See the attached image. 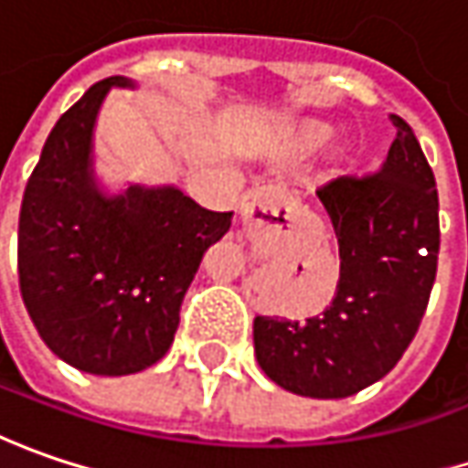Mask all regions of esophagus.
<instances>
[{
  "label": "esophagus",
  "mask_w": 468,
  "mask_h": 468,
  "mask_svg": "<svg viewBox=\"0 0 468 468\" xmlns=\"http://www.w3.org/2000/svg\"><path fill=\"white\" fill-rule=\"evenodd\" d=\"M288 204H291V194L277 186H256L240 201V219H243V230L249 235H264L280 228L277 222L288 217Z\"/></svg>",
  "instance_id": "obj_1"
}]
</instances>
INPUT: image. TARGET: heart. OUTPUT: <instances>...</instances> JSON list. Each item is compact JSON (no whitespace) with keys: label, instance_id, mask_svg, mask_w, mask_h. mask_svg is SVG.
<instances>
[{"label":"heart","instance_id":"heart-1","mask_svg":"<svg viewBox=\"0 0 468 468\" xmlns=\"http://www.w3.org/2000/svg\"><path fill=\"white\" fill-rule=\"evenodd\" d=\"M330 138H333V128H330V125H322V122H309V125L298 128V133H295V144H298V149H303V152H316V149H322Z\"/></svg>","mask_w":468,"mask_h":468}]
</instances>
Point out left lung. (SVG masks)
<instances>
[{"label": "left lung", "instance_id": "obj_1", "mask_svg": "<svg viewBox=\"0 0 468 468\" xmlns=\"http://www.w3.org/2000/svg\"><path fill=\"white\" fill-rule=\"evenodd\" d=\"M367 177H335L316 196L340 246L335 298L309 319L256 316L254 354L274 385L306 398H348L382 379L424 316L437 272L432 167L406 120Z\"/></svg>", "mask_w": 468, "mask_h": 468}]
</instances>
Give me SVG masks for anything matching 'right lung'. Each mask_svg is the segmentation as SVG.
I'll list each match as a JSON object with an SVG mask.
<instances>
[{
	"mask_svg": "<svg viewBox=\"0 0 468 468\" xmlns=\"http://www.w3.org/2000/svg\"><path fill=\"white\" fill-rule=\"evenodd\" d=\"M114 75L57 120L23 194L17 274L51 354L101 377L135 375L173 346L180 303L233 212H209L175 186L107 191L93 170L96 117Z\"/></svg>",
	"mask_w": 468,
	"mask_h": 468,
	"instance_id": "1",
	"label": "right lung"
}]
</instances>
